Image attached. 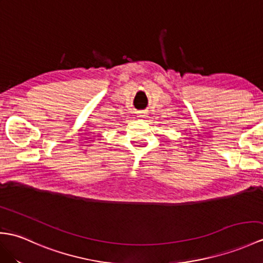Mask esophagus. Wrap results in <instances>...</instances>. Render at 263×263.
<instances>
[{
	"label": "esophagus",
	"instance_id": "34e87169",
	"mask_svg": "<svg viewBox=\"0 0 263 263\" xmlns=\"http://www.w3.org/2000/svg\"><path fill=\"white\" fill-rule=\"evenodd\" d=\"M138 118H139V119H144V118H145V113L140 112V113L138 114Z\"/></svg>",
	"mask_w": 263,
	"mask_h": 263
}]
</instances>
